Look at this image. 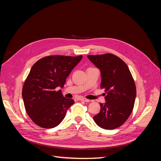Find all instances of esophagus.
<instances>
[{
	"label": "esophagus",
	"instance_id": "esophagus-1",
	"mask_svg": "<svg viewBox=\"0 0 161 161\" xmlns=\"http://www.w3.org/2000/svg\"><path fill=\"white\" fill-rule=\"evenodd\" d=\"M79 100L82 101H85V102H90L91 101L89 99H87L86 98H80Z\"/></svg>",
	"mask_w": 161,
	"mask_h": 161
}]
</instances>
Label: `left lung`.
<instances>
[{"label":"left lung","mask_w":161,"mask_h":161,"mask_svg":"<svg viewBox=\"0 0 161 161\" xmlns=\"http://www.w3.org/2000/svg\"><path fill=\"white\" fill-rule=\"evenodd\" d=\"M87 57L100 70L101 87L106 93V102L100 103V112L93 117L95 122L105 130L119 128L134 108L136 88L132 75L127 64L112 53Z\"/></svg>","instance_id":"8db88e82"}]
</instances>
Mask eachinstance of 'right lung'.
Returning a JSON list of instances; mask_svg holds the SVG:
<instances>
[{"label":"right lung","instance_id":"add662e5","mask_svg":"<svg viewBox=\"0 0 161 161\" xmlns=\"http://www.w3.org/2000/svg\"><path fill=\"white\" fill-rule=\"evenodd\" d=\"M82 58L48 56L31 67L22 89L26 112L31 120L43 128H52L64 119L66 111L75 103L62 95L57 87L64 86L66 78Z\"/></svg>","mask_w":161,"mask_h":161}]
</instances>
